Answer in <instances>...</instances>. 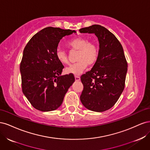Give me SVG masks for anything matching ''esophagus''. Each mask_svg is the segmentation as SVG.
I'll use <instances>...</instances> for the list:
<instances>
[{"label":"esophagus","instance_id":"1","mask_svg":"<svg viewBox=\"0 0 150 150\" xmlns=\"http://www.w3.org/2000/svg\"><path fill=\"white\" fill-rule=\"evenodd\" d=\"M75 79H76V81H80L81 78H80V77H79V76H75Z\"/></svg>","mask_w":150,"mask_h":150}]
</instances>
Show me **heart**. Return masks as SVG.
I'll use <instances>...</instances> for the list:
<instances>
[{
    "instance_id": "1",
    "label": "heart",
    "mask_w": 150,
    "mask_h": 150,
    "mask_svg": "<svg viewBox=\"0 0 150 150\" xmlns=\"http://www.w3.org/2000/svg\"><path fill=\"white\" fill-rule=\"evenodd\" d=\"M71 50L78 51L76 61L78 62L66 68L67 74H72L79 76L86 69L87 66H91L96 63L98 58V48L96 44L89 42L85 38L79 37L71 40L68 44ZM56 57L57 61L62 64L69 63L67 53L61 49H57L56 51Z\"/></svg>"
}]
</instances>
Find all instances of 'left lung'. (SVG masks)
Here are the masks:
<instances>
[{"mask_svg": "<svg viewBox=\"0 0 150 150\" xmlns=\"http://www.w3.org/2000/svg\"><path fill=\"white\" fill-rule=\"evenodd\" d=\"M79 32L94 34L99 43L97 61L91 70L81 77L84 86L81 101L91 111H105L115 105L125 88L128 64L123 49L116 36L100 25L82 28Z\"/></svg>", "mask_w": 150, "mask_h": 150, "instance_id": "8db88e82", "label": "left lung"}]
</instances>
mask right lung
I'll use <instances>...</instances> for the list:
<instances>
[{"label": "right lung", "mask_w": 150, "mask_h": 150, "mask_svg": "<svg viewBox=\"0 0 150 150\" xmlns=\"http://www.w3.org/2000/svg\"><path fill=\"white\" fill-rule=\"evenodd\" d=\"M76 33L48 27L35 34L25 46L20 65L22 89L36 110H56L74 82L73 74L61 76L64 66L57 61L56 51L62 38Z\"/></svg>", "instance_id": "add662e5"}]
</instances>
